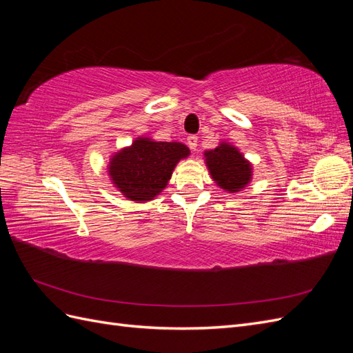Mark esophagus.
Listing matches in <instances>:
<instances>
[{
	"label": "esophagus",
	"instance_id": "1",
	"mask_svg": "<svg viewBox=\"0 0 353 353\" xmlns=\"http://www.w3.org/2000/svg\"><path fill=\"white\" fill-rule=\"evenodd\" d=\"M197 141H199V138H197L196 135H190V137L187 138V144H188V147L191 148V150H196Z\"/></svg>",
	"mask_w": 353,
	"mask_h": 353
}]
</instances>
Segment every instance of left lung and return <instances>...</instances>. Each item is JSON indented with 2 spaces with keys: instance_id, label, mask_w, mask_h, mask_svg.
Here are the masks:
<instances>
[{
  "instance_id": "8db88e82",
  "label": "left lung",
  "mask_w": 353,
  "mask_h": 353,
  "mask_svg": "<svg viewBox=\"0 0 353 353\" xmlns=\"http://www.w3.org/2000/svg\"><path fill=\"white\" fill-rule=\"evenodd\" d=\"M205 162L212 179L228 193H237L250 183L252 165L236 145L221 143L213 150L205 152Z\"/></svg>"
}]
</instances>
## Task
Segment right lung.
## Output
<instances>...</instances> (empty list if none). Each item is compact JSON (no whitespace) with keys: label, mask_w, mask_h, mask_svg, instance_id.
Returning <instances> with one entry per match:
<instances>
[{"label":"right lung","mask_w":353,"mask_h":353,"mask_svg":"<svg viewBox=\"0 0 353 353\" xmlns=\"http://www.w3.org/2000/svg\"><path fill=\"white\" fill-rule=\"evenodd\" d=\"M190 156L183 143L140 137L112 156L109 175L114 187L132 201L153 200L168 185L181 159Z\"/></svg>","instance_id":"right-lung-1"}]
</instances>
